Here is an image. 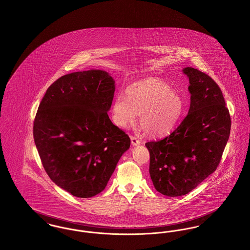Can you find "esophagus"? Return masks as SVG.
Listing matches in <instances>:
<instances>
[{"label":"esophagus","mask_w":250,"mask_h":250,"mask_svg":"<svg viewBox=\"0 0 250 250\" xmlns=\"http://www.w3.org/2000/svg\"><path fill=\"white\" fill-rule=\"evenodd\" d=\"M130 139L132 145H134V146H137V145H140V144H141V141H140V140H138L136 137H134V136H131Z\"/></svg>","instance_id":"34e87169"}]
</instances>
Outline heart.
I'll return each instance as SVG.
<instances>
[{"instance_id":"1","label":"heart","mask_w":250,"mask_h":250,"mask_svg":"<svg viewBox=\"0 0 250 250\" xmlns=\"http://www.w3.org/2000/svg\"><path fill=\"white\" fill-rule=\"evenodd\" d=\"M126 97L117 95L111 107L115 125L126 127L139 114V124L151 137L166 135L178 124L185 112L181 95L166 82L149 78L131 84Z\"/></svg>"}]
</instances>
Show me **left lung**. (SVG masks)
I'll return each instance as SVG.
<instances>
[{"label": "left lung", "instance_id": "8db88e82", "mask_svg": "<svg viewBox=\"0 0 250 250\" xmlns=\"http://www.w3.org/2000/svg\"><path fill=\"white\" fill-rule=\"evenodd\" d=\"M190 107L166 138L145 143L155 189L179 197L196 188L219 165L230 132V116L219 86L207 74L186 67Z\"/></svg>", "mask_w": 250, "mask_h": 250}]
</instances>
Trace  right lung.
Listing matches in <instances>:
<instances>
[{"mask_svg": "<svg viewBox=\"0 0 250 250\" xmlns=\"http://www.w3.org/2000/svg\"><path fill=\"white\" fill-rule=\"evenodd\" d=\"M115 82L103 70L74 72L51 84L34 121L47 174L78 198L105 189L130 139L108 118Z\"/></svg>", "mask_w": 250, "mask_h": 250, "instance_id": "add662e5", "label": "right lung"}]
</instances>
